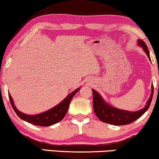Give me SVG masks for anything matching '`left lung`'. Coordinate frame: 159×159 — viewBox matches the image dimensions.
I'll return each mask as SVG.
<instances>
[{
	"label": "left lung",
	"instance_id": "left-lung-1",
	"mask_svg": "<svg viewBox=\"0 0 159 159\" xmlns=\"http://www.w3.org/2000/svg\"><path fill=\"white\" fill-rule=\"evenodd\" d=\"M138 45L143 47L144 52L147 54L148 57H149V52L147 45L143 40H138ZM151 61V60H150ZM93 110L97 117L104 123L112 124L115 125H123L130 124L140 118L144 113L148 110L151 102H152L153 96V85H152V93L150 95L149 100L147 101L145 107L141 110L132 112V111H127L116 108L112 106H110L102 99L99 94L96 90H93Z\"/></svg>",
	"mask_w": 159,
	"mask_h": 159
}]
</instances>
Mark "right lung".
Returning a JSON list of instances; mask_svg holds the SVG:
<instances>
[{"label":"right lung","instance_id":"add662e5","mask_svg":"<svg viewBox=\"0 0 159 159\" xmlns=\"http://www.w3.org/2000/svg\"><path fill=\"white\" fill-rule=\"evenodd\" d=\"M79 90L80 88H78L76 90H75L74 92H72L71 94H69L64 100H63V102L58 104L57 106L50 109V110L45 111V112L36 115H27L21 113V111H19L16 107L12 96H10V93H9V98H10V101L12 108L15 111L16 114L21 120H25V121L29 123L34 124V125H39V126H49V125L59 123L60 121H61L64 118L65 115L66 114L67 111H68L71 100Z\"/></svg>","mask_w":159,"mask_h":159}]
</instances>
